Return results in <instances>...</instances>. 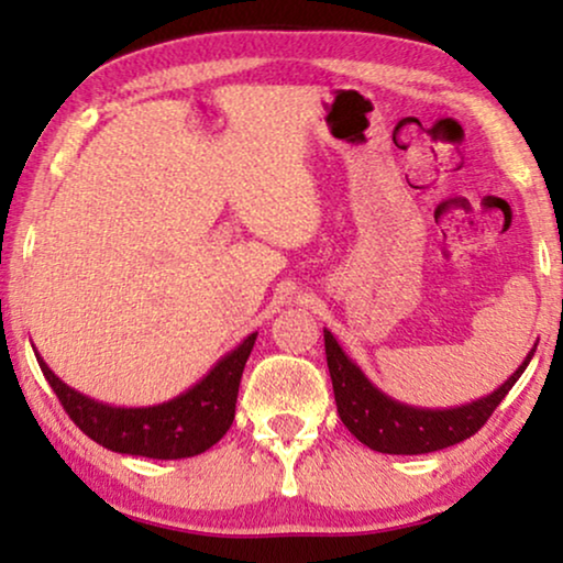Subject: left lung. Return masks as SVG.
<instances>
[{
	"label": "left lung",
	"instance_id": "1",
	"mask_svg": "<svg viewBox=\"0 0 563 563\" xmlns=\"http://www.w3.org/2000/svg\"><path fill=\"white\" fill-rule=\"evenodd\" d=\"M325 333V356L330 379H333L335 405L343 426L358 438L361 443L372 451L395 453V456H418V453H433L449 445H456L466 438H472L495 407L503 402L512 384L520 379L526 366L533 358L536 345L528 351L522 364L515 368L512 376H507L503 387H497L492 395L474 399L461 407H445V410H430V407H412L399 402V399L384 395L372 384V379L361 372V366L349 353L341 349L335 335L330 330Z\"/></svg>",
	"mask_w": 563,
	"mask_h": 563
}]
</instances>
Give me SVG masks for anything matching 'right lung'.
Segmentation results:
<instances>
[{"label":"right lung","instance_id":"right-lung-1","mask_svg":"<svg viewBox=\"0 0 563 563\" xmlns=\"http://www.w3.org/2000/svg\"><path fill=\"white\" fill-rule=\"evenodd\" d=\"M258 333H251L225 353L195 387L168 402L148 407H114L91 399L51 372L35 351L37 364L58 402L64 405L81 433L107 451L145 459H189L205 453L228 433L235 418V399L241 376Z\"/></svg>","mask_w":563,"mask_h":563}]
</instances>
